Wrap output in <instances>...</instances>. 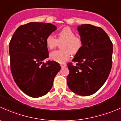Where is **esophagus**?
Wrapping results in <instances>:
<instances>
[{"label":"esophagus","mask_w":121,"mask_h":121,"mask_svg":"<svg viewBox=\"0 0 121 121\" xmlns=\"http://www.w3.org/2000/svg\"><path fill=\"white\" fill-rule=\"evenodd\" d=\"M60 65H61V66L62 68L66 67V64H61Z\"/></svg>","instance_id":"obj_1"}]
</instances>
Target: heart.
Returning a JSON list of instances; mask_svg holds the SVG:
<instances>
[{
  "label": "heart",
  "instance_id": "b5f03b06",
  "mask_svg": "<svg viewBox=\"0 0 121 121\" xmlns=\"http://www.w3.org/2000/svg\"><path fill=\"white\" fill-rule=\"evenodd\" d=\"M61 50L52 52L50 58L55 61L63 63L67 61L71 54L75 55L80 52L83 46V41L81 37L75 36V33L71 28L65 27L58 33V39L53 35H48L46 39V44L49 49L56 48L58 42H62Z\"/></svg>",
  "mask_w": 121,
  "mask_h": 121
}]
</instances>
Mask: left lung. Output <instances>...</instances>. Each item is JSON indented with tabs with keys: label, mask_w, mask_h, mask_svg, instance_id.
<instances>
[{
	"label": "left lung",
	"mask_w": 121,
	"mask_h": 121,
	"mask_svg": "<svg viewBox=\"0 0 121 121\" xmlns=\"http://www.w3.org/2000/svg\"><path fill=\"white\" fill-rule=\"evenodd\" d=\"M83 46L67 64L69 73L67 78L71 91L81 96L95 93L105 82L112 63L113 45L102 29L91 24L78 27Z\"/></svg>",
	"instance_id": "obj_1"
}]
</instances>
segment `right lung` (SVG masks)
I'll return each instance as SVG.
<instances>
[{
	"mask_svg": "<svg viewBox=\"0 0 121 121\" xmlns=\"http://www.w3.org/2000/svg\"><path fill=\"white\" fill-rule=\"evenodd\" d=\"M50 23L31 22L20 26L9 43L10 69L19 88L30 97L47 94L54 77L61 69L54 61H43L48 57L46 39L56 30Z\"/></svg>",
	"mask_w": 121,
	"mask_h": 121,
	"instance_id": "add662e5",
	"label": "right lung"
}]
</instances>
